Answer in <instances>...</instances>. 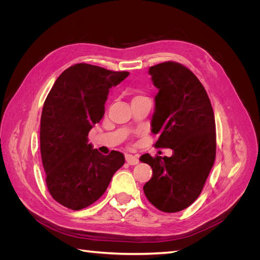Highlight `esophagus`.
Instances as JSON below:
<instances>
[{
	"instance_id": "34e87169",
	"label": "esophagus",
	"mask_w": 260,
	"mask_h": 260,
	"mask_svg": "<svg viewBox=\"0 0 260 260\" xmlns=\"http://www.w3.org/2000/svg\"><path fill=\"white\" fill-rule=\"evenodd\" d=\"M125 161H127L129 165H137L140 160H139V157L137 155L125 154Z\"/></svg>"
}]
</instances>
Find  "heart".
Masks as SVG:
<instances>
[{"mask_svg":"<svg viewBox=\"0 0 260 260\" xmlns=\"http://www.w3.org/2000/svg\"><path fill=\"white\" fill-rule=\"evenodd\" d=\"M139 98H143V96H140V95H137V96H135V98H133V100H135V99H139Z\"/></svg>","mask_w":260,"mask_h":260,"instance_id":"heart-1","label":"heart"}]
</instances>
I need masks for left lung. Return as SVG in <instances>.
Listing matches in <instances>:
<instances>
[{
    "mask_svg": "<svg viewBox=\"0 0 260 260\" xmlns=\"http://www.w3.org/2000/svg\"><path fill=\"white\" fill-rule=\"evenodd\" d=\"M155 108L152 132L156 145L172 149V155L141 156L153 169L143 190L147 200L165 212H177L199 198L214 166L216 125L214 111L203 84L190 69L174 61L149 68Z\"/></svg>",
    "mask_w": 260,
    "mask_h": 260,
    "instance_id": "1",
    "label": "left lung"
}]
</instances>
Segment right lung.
<instances>
[{
	"mask_svg": "<svg viewBox=\"0 0 260 260\" xmlns=\"http://www.w3.org/2000/svg\"><path fill=\"white\" fill-rule=\"evenodd\" d=\"M128 76L127 72L76 64L62 72L46 98L41 157L49 192L62 206L73 210L90 206L124 164L120 152L103 155L93 148L88 135L104 116L109 89Z\"/></svg>",
	"mask_w": 260,
	"mask_h": 260,
	"instance_id": "1",
	"label": "right lung"
}]
</instances>
